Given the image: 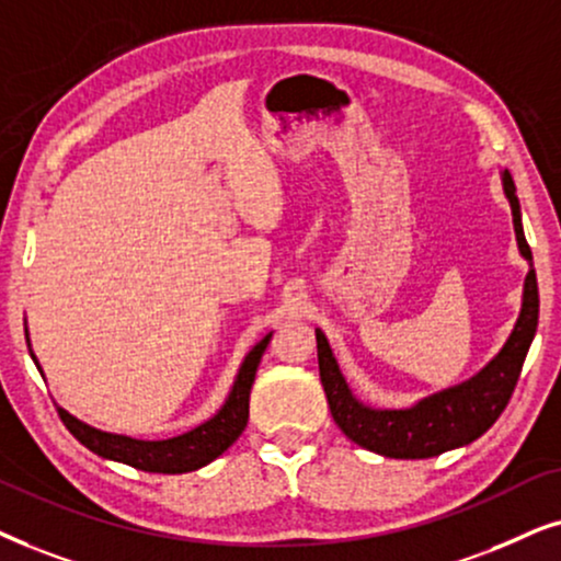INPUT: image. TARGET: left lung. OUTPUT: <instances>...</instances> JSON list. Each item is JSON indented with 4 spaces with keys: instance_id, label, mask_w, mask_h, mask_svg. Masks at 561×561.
<instances>
[{
    "instance_id": "left-lung-1",
    "label": "left lung",
    "mask_w": 561,
    "mask_h": 561,
    "mask_svg": "<svg viewBox=\"0 0 561 561\" xmlns=\"http://www.w3.org/2000/svg\"><path fill=\"white\" fill-rule=\"evenodd\" d=\"M503 192L511 203L515 241L520 256L528 261L524 282V302L505 346L467 382L446 387L428 394L410 408H369L351 392L346 377L341 375L331 343L325 333L316 328L318 367L323 382L328 408L339 428L351 442L390 459H428L438 454L459 449L480 438L503 413L507 400L524 369L528 346H531L536 325H539V285H536L534 256L524 236L520 222V203L515 197L511 171H503Z\"/></svg>"
}]
</instances>
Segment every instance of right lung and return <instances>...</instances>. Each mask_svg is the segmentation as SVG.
I'll list each match as a JSON object with an SVG mask.
<instances>
[{
  "label": "right lung",
  "mask_w": 561,
  "mask_h": 561,
  "mask_svg": "<svg viewBox=\"0 0 561 561\" xmlns=\"http://www.w3.org/2000/svg\"><path fill=\"white\" fill-rule=\"evenodd\" d=\"M27 339V331H25ZM272 341V333H266L256 346H253L249 354H245L241 369H238L236 382L230 387L226 402L215 413L210 421L199 423L197 428L182 433V436L174 438H161V442H144V438H130L123 436V433H107L94 428L79 417H73L69 410L58 408V415L66 428L71 431V436L77 438L79 444H84L89 451H94L96 457L119 461V465L136 467L140 472H156V474H184L194 472V469L210 465L213 459H218L228 446L241 436L245 423H249V394L251 385L256 379V369L261 356ZM30 346V339H27ZM30 356H33L37 371L43 375L41 364L30 348Z\"/></svg>",
  "instance_id": "add662e5"
}]
</instances>
